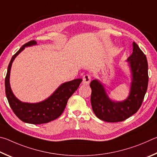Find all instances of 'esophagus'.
Instances as JSON below:
<instances>
[{"instance_id":"obj_1","label":"esophagus","mask_w":157,"mask_h":157,"mask_svg":"<svg viewBox=\"0 0 157 157\" xmlns=\"http://www.w3.org/2000/svg\"><path fill=\"white\" fill-rule=\"evenodd\" d=\"M90 81H91V76L90 74H86L83 77V84L87 86L90 83Z\"/></svg>"}]
</instances>
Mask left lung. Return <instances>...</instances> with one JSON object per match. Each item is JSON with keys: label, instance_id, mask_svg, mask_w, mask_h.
I'll use <instances>...</instances> for the list:
<instances>
[{"label": "left lung", "instance_id": "left-lung-1", "mask_svg": "<svg viewBox=\"0 0 157 157\" xmlns=\"http://www.w3.org/2000/svg\"><path fill=\"white\" fill-rule=\"evenodd\" d=\"M132 45L133 52L127 60L131 70V87L125 100L117 102L112 101L100 81L95 79L90 83L93 112L104 121L115 123L125 121L139 110L144 99L148 85L147 58L136 43L133 42Z\"/></svg>", "mask_w": 157, "mask_h": 157}]
</instances>
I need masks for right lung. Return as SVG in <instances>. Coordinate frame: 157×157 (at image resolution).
<instances>
[{
    "mask_svg": "<svg viewBox=\"0 0 157 157\" xmlns=\"http://www.w3.org/2000/svg\"><path fill=\"white\" fill-rule=\"evenodd\" d=\"M35 40L29 41L19 49L12 56L8 65L7 72L5 80V93L11 108L19 119L31 124H43L55 120L64 111L67 101L78 89L82 82L81 78L66 82L60 85L53 94L45 101L36 103H24L16 98L11 90L10 84V70L15 58L23 50L25 47L36 45Z\"/></svg>",
    "mask_w": 157,
    "mask_h": 157,
    "instance_id": "obj_1",
    "label": "right lung"
}]
</instances>
